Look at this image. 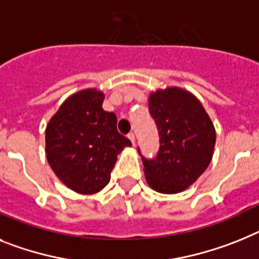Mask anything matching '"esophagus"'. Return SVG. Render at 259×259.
<instances>
[{
  "mask_svg": "<svg viewBox=\"0 0 259 259\" xmlns=\"http://www.w3.org/2000/svg\"><path fill=\"white\" fill-rule=\"evenodd\" d=\"M127 138L132 141V143H133V146H134V145H136V136H134V133H130L129 136H127Z\"/></svg>",
  "mask_w": 259,
  "mask_h": 259,
  "instance_id": "34e87169",
  "label": "esophagus"
}]
</instances>
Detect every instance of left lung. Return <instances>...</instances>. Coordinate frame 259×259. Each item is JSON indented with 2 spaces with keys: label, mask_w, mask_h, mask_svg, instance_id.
I'll return each mask as SVG.
<instances>
[{
  "label": "left lung",
  "mask_w": 259,
  "mask_h": 259,
  "mask_svg": "<svg viewBox=\"0 0 259 259\" xmlns=\"http://www.w3.org/2000/svg\"><path fill=\"white\" fill-rule=\"evenodd\" d=\"M149 109L159 132L155 159L143 160L146 182L160 193L187 190L207 170L216 143V129L203 104L179 87L149 95Z\"/></svg>",
  "instance_id": "8db88e82"
}]
</instances>
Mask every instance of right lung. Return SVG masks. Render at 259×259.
Returning a JSON list of instances; mask_svg holds the SVG:
<instances>
[{
  "label": "right lung",
  "instance_id": "right-lung-1",
  "mask_svg": "<svg viewBox=\"0 0 259 259\" xmlns=\"http://www.w3.org/2000/svg\"><path fill=\"white\" fill-rule=\"evenodd\" d=\"M104 92L81 89L64 100L46 126V156L64 186L93 195L109 183L117 155L132 146L117 132V117L103 109Z\"/></svg>",
  "mask_w": 259,
  "mask_h": 259
}]
</instances>
